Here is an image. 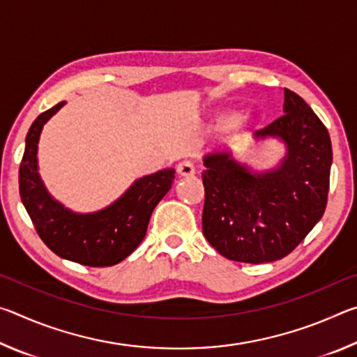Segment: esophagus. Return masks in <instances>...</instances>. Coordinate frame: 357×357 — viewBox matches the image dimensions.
Listing matches in <instances>:
<instances>
[{
  "label": "esophagus",
  "instance_id": "esophagus-1",
  "mask_svg": "<svg viewBox=\"0 0 357 357\" xmlns=\"http://www.w3.org/2000/svg\"><path fill=\"white\" fill-rule=\"evenodd\" d=\"M176 172L179 176H183V178L193 176V174H195V165H193L190 160H183L178 164Z\"/></svg>",
  "mask_w": 357,
  "mask_h": 357
}]
</instances>
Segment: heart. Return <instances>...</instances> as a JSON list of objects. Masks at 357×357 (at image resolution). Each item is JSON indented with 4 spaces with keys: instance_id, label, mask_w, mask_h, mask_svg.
<instances>
[{
    "instance_id": "1",
    "label": "heart",
    "mask_w": 357,
    "mask_h": 357,
    "mask_svg": "<svg viewBox=\"0 0 357 357\" xmlns=\"http://www.w3.org/2000/svg\"><path fill=\"white\" fill-rule=\"evenodd\" d=\"M252 121V114L249 112H234V113H229V112H219L215 113L214 116V123L217 128L220 129H225L227 134L229 135H238L243 132L247 126L250 124Z\"/></svg>"
}]
</instances>
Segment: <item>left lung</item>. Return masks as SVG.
I'll return each instance as SVG.
<instances>
[{
	"label": "left lung",
	"instance_id": "1",
	"mask_svg": "<svg viewBox=\"0 0 357 357\" xmlns=\"http://www.w3.org/2000/svg\"><path fill=\"white\" fill-rule=\"evenodd\" d=\"M283 116L257 130V142L279 138V165L255 172L231 151L204 154L203 234L214 249L241 263L287 257L324 214L332 165L328 129L305 100L283 91Z\"/></svg>",
	"mask_w": 357,
	"mask_h": 357
}]
</instances>
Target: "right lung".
Returning <instances> with one entry per match:
<instances>
[{"mask_svg": "<svg viewBox=\"0 0 357 357\" xmlns=\"http://www.w3.org/2000/svg\"><path fill=\"white\" fill-rule=\"evenodd\" d=\"M64 104L40 113L28 130L19 172L22 203L40 239L58 257L93 268L118 264L143 241L151 214L172 189L174 168L137 179L110 206L88 214L74 213L48 193L38 167L40 132Z\"/></svg>", "mask_w": 357, "mask_h": 357, "instance_id": "right-lung-1", "label": "right lung"}]
</instances>
